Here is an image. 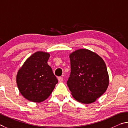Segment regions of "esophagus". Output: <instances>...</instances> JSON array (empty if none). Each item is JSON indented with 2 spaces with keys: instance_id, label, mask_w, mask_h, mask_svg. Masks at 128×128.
Segmentation results:
<instances>
[{
  "instance_id": "esophagus-1",
  "label": "esophagus",
  "mask_w": 128,
  "mask_h": 128,
  "mask_svg": "<svg viewBox=\"0 0 128 128\" xmlns=\"http://www.w3.org/2000/svg\"><path fill=\"white\" fill-rule=\"evenodd\" d=\"M58 81H59V82H61L63 81V78L62 77H60V76L58 77Z\"/></svg>"
}]
</instances>
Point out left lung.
Here are the masks:
<instances>
[{"label":"left lung","mask_w":128,"mask_h":128,"mask_svg":"<svg viewBox=\"0 0 128 128\" xmlns=\"http://www.w3.org/2000/svg\"><path fill=\"white\" fill-rule=\"evenodd\" d=\"M70 59L71 72L67 84L73 97L82 104L94 102L108 86V75L104 60L86 49L74 52Z\"/></svg>","instance_id":"obj_1"}]
</instances>
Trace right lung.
I'll use <instances>...</instances> for the list:
<instances>
[{
	"label": "right lung",
	"instance_id": "add662e5",
	"mask_svg": "<svg viewBox=\"0 0 128 128\" xmlns=\"http://www.w3.org/2000/svg\"><path fill=\"white\" fill-rule=\"evenodd\" d=\"M49 54L38 52L31 56L17 73L16 81L21 94L28 100L41 102L52 92L58 80L47 62Z\"/></svg>",
	"mask_w": 128,
	"mask_h": 128
}]
</instances>
